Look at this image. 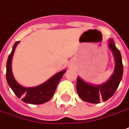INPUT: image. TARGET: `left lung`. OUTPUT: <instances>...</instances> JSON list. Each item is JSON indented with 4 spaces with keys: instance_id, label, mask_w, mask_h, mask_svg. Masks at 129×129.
<instances>
[{
    "instance_id": "left-lung-1",
    "label": "left lung",
    "mask_w": 129,
    "mask_h": 129,
    "mask_svg": "<svg viewBox=\"0 0 129 129\" xmlns=\"http://www.w3.org/2000/svg\"><path fill=\"white\" fill-rule=\"evenodd\" d=\"M109 49L111 51L114 58L115 67L114 73L106 82L94 85L87 82L80 77L77 79V91L83 101L91 104H99L102 99L107 101L114 95L119 87L123 76V64L120 51L116 48L113 39L108 41Z\"/></svg>"
}]
</instances>
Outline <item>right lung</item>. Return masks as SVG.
<instances>
[{
    "mask_svg": "<svg viewBox=\"0 0 129 129\" xmlns=\"http://www.w3.org/2000/svg\"><path fill=\"white\" fill-rule=\"evenodd\" d=\"M19 42V41H17L15 43L12 52L8 58L6 64V79L8 84L18 98L22 97L21 100L22 102L30 104H44L48 102L53 96L55 89L63 75L66 72V70H63L59 72L45 82L36 87H25L20 85L15 80L12 72V59L15 50Z\"/></svg>",
    "mask_w": 129,
    "mask_h": 129,
    "instance_id": "obj_1",
    "label": "right lung"
}]
</instances>
